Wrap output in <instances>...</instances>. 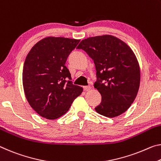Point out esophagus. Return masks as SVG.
Wrapping results in <instances>:
<instances>
[{"label":"esophagus","mask_w":161,"mask_h":161,"mask_svg":"<svg viewBox=\"0 0 161 161\" xmlns=\"http://www.w3.org/2000/svg\"><path fill=\"white\" fill-rule=\"evenodd\" d=\"M84 90H85V91H90L92 90V87L90 86H84Z\"/></svg>","instance_id":"34e87169"}]
</instances>
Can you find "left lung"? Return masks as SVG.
<instances>
[{
  "mask_svg": "<svg viewBox=\"0 0 161 161\" xmlns=\"http://www.w3.org/2000/svg\"><path fill=\"white\" fill-rule=\"evenodd\" d=\"M77 48L85 51L95 64L98 81L94 86L103 99L97 113L108 117L124 113L136 99L140 83L139 63L132 48L109 34L84 39Z\"/></svg>",
  "mask_w": 161,
  "mask_h": 161,
  "instance_id": "8db88e82",
  "label": "left lung"
}]
</instances>
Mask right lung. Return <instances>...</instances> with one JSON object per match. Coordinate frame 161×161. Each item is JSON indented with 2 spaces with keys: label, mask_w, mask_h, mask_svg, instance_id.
Masks as SVG:
<instances>
[{
  "label": "right lung",
  "mask_w": 161,
  "mask_h": 161,
  "mask_svg": "<svg viewBox=\"0 0 161 161\" xmlns=\"http://www.w3.org/2000/svg\"><path fill=\"white\" fill-rule=\"evenodd\" d=\"M80 39L48 36L38 42L25 57L23 86L30 106L40 116L55 119L64 115L83 88L73 85L66 67L68 56Z\"/></svg>",
  "instance_id": "obj_1"
}]
</instances>
